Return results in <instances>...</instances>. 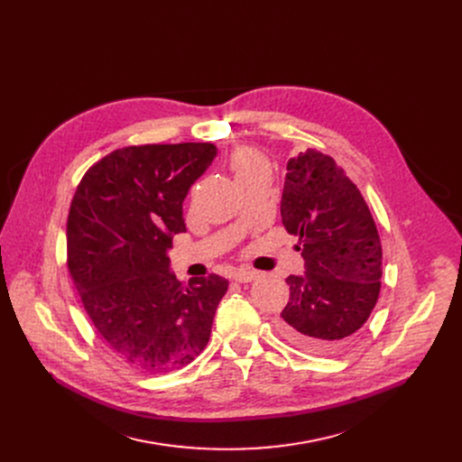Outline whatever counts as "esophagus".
I'll use <instances>...</instances> for the list:
<instances>
[{
    "label": "esophagus",
    "instance_id": "esophagus-1",
    "mask_svg": "<svg viewBox=\"0 0 462 462\" xmlns=\"http://www.w3.org/2000/svg\"><path fill=\"white\" fill-rule=\"evenodd\" d=\"M258 276H260V274H258L256 271H248V269H237V271L232 274V278H234L236 282H239V283L254 282Z\"/></svg>",
    "mask_w": 462,
    "mask_h": 462
}]
</instances>
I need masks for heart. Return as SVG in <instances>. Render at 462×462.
Here are the masks:
<instances>
[{
	"label": "heart",
	"instance_id": "b5f03b06",
	"mask_svg": "<svg viewBox=\"0 0 462 462\" xmlns=\"http://www.w3.org/2000/svg\"><path fill=\"white\" fill-rule=\"evenodd\" d=\"M230 167L236 173V179H243L262 170H269V163L262 152L253 147H239L230 156Z\"/></svg>",
	"mask_w": 462,
	"mask_h": 462
}]
</instances>
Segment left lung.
Instances as JSON below:
<instances>
[{
	"label": "left lung",
	"instance_id": "left-lung-1",
	"mask_svg": "<svg viewBox=\"0 0 462 462\" xmlns=\"http://www.w3.org/2000/svg\"><path fill=\"white\" fill-rule=\"evenodd\" d=\"M280 212L285 230L299 237L306 273L285 278L289 302L278 331L300 350L331 354L368 320L380 297V234L357 186L317 149L287 162Z\"/></svg>",
	"mask_w": 462,
	"mask_h": 462
}]
</instances>
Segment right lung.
Wrapping results in <instances>:
<instances>
[{"label": "right lung", "mask_w": 462, "mask_h": 462, "mask_svg": "<svg viewBox=\"0 0 462 462\" xmlns=\"http://www.w3.org/2000/svg\"><path fill=\"white\" fill-rule=\"evenodd\" d=\"M214 143L121 147L80 179L68 216V269L101 339L131 366L184 368L208 345L228 280L182 285L167 250L186 232L182 202Z\"/></svg>", "instance_id": "right-lung-1"}]
</instances>
